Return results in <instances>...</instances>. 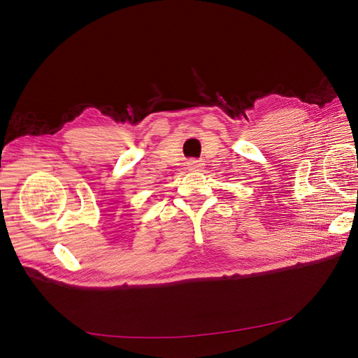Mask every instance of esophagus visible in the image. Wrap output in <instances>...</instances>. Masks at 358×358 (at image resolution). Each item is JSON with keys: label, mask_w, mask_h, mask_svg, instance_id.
<instances>
[{"label": "esophagus", "mask_w": 358, "mask_h": 358, "mask_svg": "<svg viewBox=\"0 0 358 358\" xmlns=\"http://www.w3.org/2000/svg\"><path fill=\"white\" fill-rule=\"evenodd\" d=\"M188 167H189V170L199 171V170L203 169V161H201V159H191V161L188 162Z\"/></svg>", "instance_id": "obj_1"}]
</instances>
